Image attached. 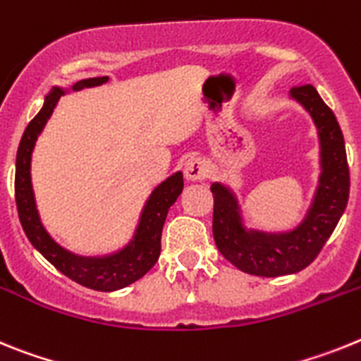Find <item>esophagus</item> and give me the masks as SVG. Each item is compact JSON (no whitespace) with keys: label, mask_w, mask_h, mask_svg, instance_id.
Wrapping results in <instances>:
<instances>
[{"label":"esophagus","mask_w":361,"mask_h":361,"mask_svg":"<svg viewBox=\"0 0 361 361\" xmlns=\"http://www.w3.org/2000/svg\"><path fill=\"white\" fill-rule=\"evenodd\" d=\"M183 172L187 181H202L209 176V167L202 158H190L185 163Z\"/></svg>","instance_id":"esophagus-1"}]
</instances>
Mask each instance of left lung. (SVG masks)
Wrapping results in <instances>:
<instances>
[{
	"mask_svg": "<svg viewBox=\"0 0 361 361\" xmlns=\"http://www.w3.org/2000/svg\"><path fill=\"white\" fill-rule=\"evenodd\" d=\"M290 96L311 114L322 147L319 185L302 224L290 233L247 231L241 224L234 194L221 183L211 187L214 196L212 234L216 247L234 267L265 278L293 274L311 265L336 228L349 200V165L336 116L312 85L293 87Z\"/></svg>",
	"mask_w": 361,
	"mask_h": 361,
	"instance_id": "left-lung-1",
	"label": "left lung"
}]
</instances>
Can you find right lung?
Here are the masks:
<instances>
[{
    "mask_svg": "<svg viewBox=\"0 0 361 361\" xmlns=\"http://www.w3.org/2000/svg\"><path fill=\"white\" fill-rule=\"evenodd\" d=\"M106 80H109L106 76L81 80L72 87V90L102 85ZM61 94H63V90L59 87L52 89V92L45 98L42 111L34 116L29 127L25 128L23 137H21L20 147H18L14 190L21 227H23L30 243L59 272H63L72 281H76L83 287H89V289L102 290V293L123 289L127 285L140 280L142 276H145L158 262L159 250H161L163 224H165L169 209L183 190V174L176 172L174 176L167 178L161 185L156 187L154 192L150 194V198L147 200V205L142 212L140 225H137L133 241L120 252L103 256V258H85V256L72 255L63 247H59L49 236V233L42 225L39 214H37L32 183H30V158H32L34 143H36L37 136L54 111Z\"/></svg>",
    "mask_w": 361,
    "mask_h": 361,
    "instance_id": "add662e5",
    "label": "right lung"
}]
</instances>
